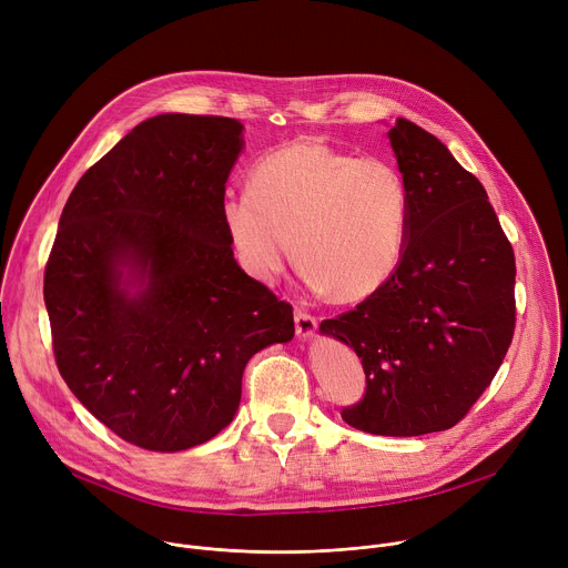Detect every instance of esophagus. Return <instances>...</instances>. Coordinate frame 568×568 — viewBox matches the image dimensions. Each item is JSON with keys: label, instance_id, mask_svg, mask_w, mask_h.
Instances as JSON below:
<instances>
[{"label": "esophagus", "instance_id": "obj_1", "mask_svg": "<svg viewBox=\"0 0 568 568\" xmlns=\"http://www.w3.org/2000/svg\"><path fill=\"white\" fill-rule=\"evenodd\" d=\"M316 326H318L316 316H312V314L305 312V310H294V328H296V335H298L301 339L312 337L314 331H316Z\"/></svg>", "mask_w": 568, "mask_h": 568}]
</instances>
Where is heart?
<instances>
[{"label": "heart", "instance_id": "1", "mask_svg": "<svg viewBox=\"0 0 568 568\" xmlns=\"http://www.w3.org/2000/svg\"><path fill=\"white\" fill-rule=\"evenodd\" d=\"M220 213L258 283H274L296 250L314 292L362 301L402 261L412 197L393 161L303 139L258 159L250 191H226Z\"/></svg>", "mask_w": 568, "mask_h": 568}]
</instances>
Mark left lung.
Returning <instances> with one entry per match:
<instances>
[{"label": "left lung", "mask_w": 568, "mask_h": 568, "mask_svg": "<svg viewBox=\"0 0 568 568\" xmlns=\"http://www.w3.org/2000/svg\"><path fill=\"white\" fill-rule=\"evenodd\" d=\"M407 180L409 235L393 276L355 310L321 321L351 346L366 393L342 418L377 436L445 432L490 386L515 335V252L483 184L434 134L388 130Z\"/></svg>", "instance_id": "1"}]
</instances>
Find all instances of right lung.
I'll use <instances>...</instances> for the list:
<instances>
[{
	"mask_svg": "<svg viewBox=\"0 0 568 568\" xmlns=\"http://www.w3.org/2000/svg\"><path fill=\"white\" fill-rule=\"evenodd\" d=\"M242 150L226 116L159 114L80 178L44 270L58 371L150 452L211 440L247 362L294 337L292 305L233 258L220 202Z\"/></svg>",
	"mask_w": 568,
	"mask_h": 568,
	"instance_id": "1",
	"label": "right lung"
}]
</instances>
